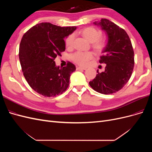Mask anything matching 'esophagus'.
Segmentation results:
<instances>
[{"instance_id": "1", "label": "esophagus", "mask_w": 152, "mask_h": 152, "mask_svg": "<svg viewBox=\"0 0 152 152\" xmlns=\"http://www.w3.org/2000/svg\"><path fill=\"white\" fill-rule=\"evenodd\" d=\"M86 68H85V67H81V66H78V67H77V70H86Z\"/></svg>"}]
</instances>
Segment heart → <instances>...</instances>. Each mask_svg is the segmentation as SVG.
I'll use <instances>...</instances> for the list:
<instances>
[{"label": "heart", "instance_id": "heart-1", "mask_svg": "<svg viewBox=\"0 0 152 152\" xmlns=\"http://www.w3.org/2000/svg\"><path fill=\"white\" fill-rule=\"evenodd\" d=\"M81 35L88 40L89 42L93 43L92 46L98 53L102 52L107 45V42L104 39H101L102 32L93 27H88L80 31ZM75 39V35L72 34L67 37L65 40V45L66 48L70 49L73 47V42ZM93 58V54L91 52H80L78 51L72 55L73 61L81 66H86L91 59Z\"/></svg>", "mask_w": 152, "mask_h": 152}]
</instances>
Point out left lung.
Masks as SVG:
<instances>
[{"instance_id":"8db88e82","label":"left lung","mask_w":152,"mask_h":152,"mask_svg":"<svg viewBox=\"0 0 152 152\" xmlns=\"http://www.w3.org/2000/svg\"><path fill=\"white\" fill-rule=\"evenodd\" d=\"M107 36V43L102 51L99 63H105L104 71L89 82L90 86L98 93L110 94L121 90L131 77L134 56L131 40L126 31L107 19L95 21Z\"/></svg>"}]
</instances>
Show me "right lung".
<instances>
[{
  "instance_id": "obj_1",
  "label": "right lung",
  "mask_w": 152,
  "mask_h": 152,
  "mask_svg": "<svg viewBox=\"0 0 152 152\" xmlns=\"http://www.w3.org/2000/svg\"><path fill=\"white\" fill-rule=\"evenodd\" d=\"M76 28L41 23L23 36L19 50L22 71L29 86L37 93L52 97L62 94L68 88L75 66L68 62L66 66L59 68L54 60L65 50L64 39Z\"/></svg>"
}]
</instances>
